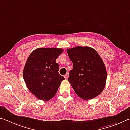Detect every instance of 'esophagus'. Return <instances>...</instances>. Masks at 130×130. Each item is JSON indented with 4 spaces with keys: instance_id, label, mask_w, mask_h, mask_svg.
Listing matches in <instances>:
<instances>
[{
    "instance_id": "obj_1",
    "label": "esophagus",
    "mask_w": 130,
    "mask_h": 130,
    "mask_svg": "<svg viewBox=\"0 0 130 130\" xmlns=\"http://www.w3.org/2000/svg\"><path fill=\"white\" fill-rule=\"evenodd\" d=\"M68 77H69V73H67L65 74V75H64V77L66 79H67L68 78Z\"/></svg>"
}]
</instances>
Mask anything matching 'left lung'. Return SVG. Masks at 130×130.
<instances>
[{
    "label": "left lung",
    "instance_id": "obj_1",
    "mask_svg": "<svg viewBox=\"0 0 130 130\" xmlns=\"http://www.w3.org/2000/svg\"><path fill=\"white\" fill-rule=\"evenodd\" d=\"M67 51L73 67L68 81L76 94L85 100L99 95L105 86L107 73L98 53L90 47L77 46Z\"/></svg>",
    "mask_w": 130,
    "mask_h": 130
}]
</instances>
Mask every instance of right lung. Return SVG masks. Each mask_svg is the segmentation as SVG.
Returning <instances> with one entry per match:
<instances>
[{
	"label": "right lung",
	"instance_id": "add662e5",
	"mask_svg": "<svg viewBox=\"0 0 130 130\" xmlns=\"http://www.w3.org/2000/svg\"><path fill=\"white\" fill-rule=\"evenodd\" d=\"M63 49L39 48L28 58L23 71L26 87L39 100L44 101L54 97L65 78L58 73L59 65L55 60Z\"/></svg>",
	"mask_w": 130,
	"mask_h": 130
}]
</instances>
